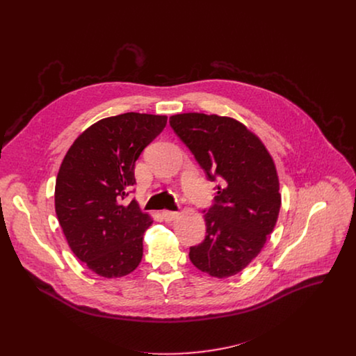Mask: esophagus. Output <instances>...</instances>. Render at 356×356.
I'll return each instance as SVG.
<instances>
[{
    "label": "esophagus",
    "mask_w": 356,
    "mask_h": 356,
    "mask_svg": "<svg viewBox=\"0 0 356 356\" xmlns=\"http://www.w3.org/2000/svg\"><path fill=\"white\" fill-rule=\"evenodd\" d=\"M178 216H179V212H178V211H168V209L163 211V218H164L165 222H172V220H175Z\"/></svg>",
    "instance_id": "1"
}]
</instances>
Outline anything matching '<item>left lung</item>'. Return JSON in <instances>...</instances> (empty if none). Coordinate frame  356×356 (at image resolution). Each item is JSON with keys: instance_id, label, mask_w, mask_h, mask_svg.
Returning <instances> with one entry per match:
<instances>
[{"instance_id": "left-lung-1", "label": "left lung", "mask_w": 356, "mask_h": 356, "mask_svg": "<svg viewBox=\"0 0 356 356\" xmlns=\"http://www.w3.org/2000/svg\"><path fill=\"white\" fill-rule=\"evenodd\" d=\"M170 124L218 182L204 215L207 234L191 247L192 263L216 278L244 270L274 230L281 208L277 168L260 138L241 122L199 112L170 116Z\"/></svg>"}]
</instances>
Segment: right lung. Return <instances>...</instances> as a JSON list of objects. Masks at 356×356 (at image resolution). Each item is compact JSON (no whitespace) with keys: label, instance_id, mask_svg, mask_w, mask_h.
Segmentation results:
<instances>
[{"label":"right lung","instance_id":"right-lung-1","mask_svg":"<svg viewBox=\"0 0 356 356\" xmlns=\"http://www.w3.org/2000/svg\"><path fill=\"white\" fill-rule=\"evenodd\" d=\"M165 115L127 112L88 127L58 168L54 208L74 254L104 278L130 274L143 259L152 225L136 200H122L136 184V161L163 131Z\"/></svg>","mask_w":356,"mask_h":356}]
</instances>
